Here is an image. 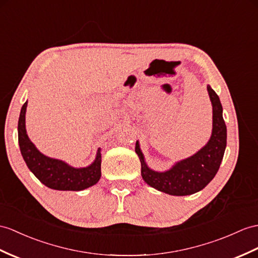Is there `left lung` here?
<instances>
[{
	"label": "left lung",
	"mask_w": 258,
	"mask_h": 258,
	"mask_svg": "<svg viewBox=\"0 0 258 258\" xmlns=\"http://www.w3.org/2000/svg\"><path fill=\"white\" fill-rule=\"evenodd\" d=\"M207 89L212 103V135L209 142L196 154L176 163L169 171L159 173L147 166L139 143H136V152L141 162L142 178L155 189L173 196H186L204 189L216 176L227 147V127L219 96L209 85Z\"/></svg>",
	"instance_id": "1"
}]
</instances>
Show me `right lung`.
I'll list each match as a JSON object with an SVG mask.
<instances>
[{"label":"right lung","instance_id":"obj_1","mask_svg":"<svg viewBox=\"0 0 258 258\" xmlns=\"http://www.w3.org/2000/svg\"><path fill=\"white\" fill-rule=\"evenodd\" d=\"M27 102L23 105L18 119V143L21 153L28 168L43 185L56 190H83L95 185L102 176L100 172V150L92 165L83 168H74L60 160L50 159L41 154L30 142L25 128V114Z\"/></svg>","mask_w":258,"mask_h":258}]
</instances>
